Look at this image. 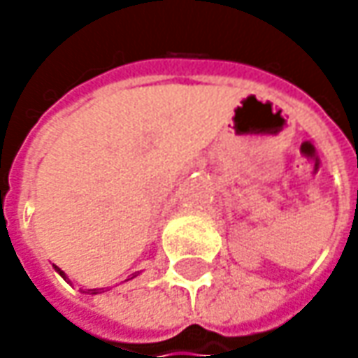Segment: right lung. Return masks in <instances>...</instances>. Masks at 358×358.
I'll use <instances>...</instances> for the list:
<instances>
[{"label":"right lung","mask_w":358,"mask_h":358,"mask_svg":"<svg viewBox=\"0 0 358 358\" xmlns=\"http://www.w3.org/2000/svg\"><path fill=\"white\" fill-rule=\"evenodd\" d=\"M55 271H57V273H59V275H62L63 279H65V273H63L62 268L59 267H55ZM133 277H135V275H133ZM133 277H131V279H133ZM91 291V295H97V293H99V291H101V289H90Z\"/></svg>","instance_id":"1"}]
</instances>
